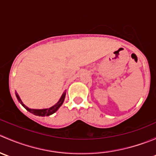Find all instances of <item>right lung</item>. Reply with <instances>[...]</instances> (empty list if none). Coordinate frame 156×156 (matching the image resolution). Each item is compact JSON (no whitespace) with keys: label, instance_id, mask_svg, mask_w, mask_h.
<instances>
[{"label":"right lung","instance_id":"right-lung-1","mask_svg":"<svg viewBox=\"0 0 156 156\" xmlns=\"http://www.w3.org/2000/svg\"><path fill=\"white\" fill-rule=\"evenodd\" d=\"M66 93V92L63 93L62 96L61 97L60 100H59V102H58V103H56V105H54V106H52V107H50L49 108H45V109H31V108H29L28 107H26V106H25V105L23 104V103H22L21 100H20V97L18 96V94H16V97H17V99H18L19 101L21 103V104L23 105V106H24V107L26 108V109H27L28 111L29 112L32 113V114L34 115L48 116V115H50L53 114L54 112H56L58 110V108H59L61 106H62V104L63 103V102H64V100H65Z\"/></svg>","mask_w":156,"mask_h":156}]
</instances>
